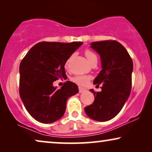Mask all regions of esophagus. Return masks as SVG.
Returning a JSON list of instances; mask_svg holds the SVG:
<instances>
[{"mask_svg":"<svg viewBox=\"0 0 152 152\" xmlns=\"http://www.w3.org/2000/svg\"><path fill=\"white\" fill-rule=\"evenodd\" d=\"M86 91V89H85L84 88H82V87L79 86V92H80V93H83V92H84V91Z\"/></svg>","mask_w":152,"mask_h":152,"instance_id":"obj_1","label":"esophagus"}]
</instances>
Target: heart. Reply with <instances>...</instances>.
Returning a JSON list of instances; mask_svg holds the SVG:
<instances>
[{
	"instance_id": "1",
	"label": "heart",
	"mask_w": 152,
	"mask_h": 152,
	"mask_svg": "<svg viewBox=\"0 0 152 152\" xmlns=\"http://www.w3.org/2000/svg\"><path fill=\"white\" fill-rule=\"evenodd\" d=\"M85 55H86L87 59L88 60L90 63L93 60L97 59V56L95 55V54L93 53L92 51L89 50H86L85 51ZM90 80L91 77L88 75H77L72 78V82L77 84L80 85V86H84L88 84Z\"/></svg>"
}]
</instances>
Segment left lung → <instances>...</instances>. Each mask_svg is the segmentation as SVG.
Wrapping results in <instances>:
<instances>
[{
  "label": "left lung",
  "mask_w": 152,
  "mask_h": 152,
  "mask_svg": "<svg viewBox=\"0 0 152 152\" xmlns=\"http://www.w3.org/2000/svg\"><path fill=\"white\" fill-rule=\"evenodd\" d=\"M90 47L100 56L102 70L93 84H102V91L90 89L95 99L84 111L92 120L105 122L119 113L129 97L134 66L125 48L118 41H96Z\"/></svg>",
  "instance_id": "left-lung-1"
}]
</instances>
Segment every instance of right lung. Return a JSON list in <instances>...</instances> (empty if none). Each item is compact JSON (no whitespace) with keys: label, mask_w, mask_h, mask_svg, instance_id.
Wrapping results in <instances>:
<instances>
[{"label":"right lung","mask_w":152,"mask_h":152,"mask_svg":"<svg viewBox=\"0 0 152 152\" xmlns=\"http://www.w3.org/2000/svg\"><path fill=\"white\" fill-rule=\"evenodd\" d=\"M82 42H40L34 45L20 62L19 94L33 118L44 124L60 119L66 102L79 92L78 86L67 81L61 88L53 82L66 76L64 66Z\"/></svg>","instance_id":"right-lung-1"}]
</instances>
